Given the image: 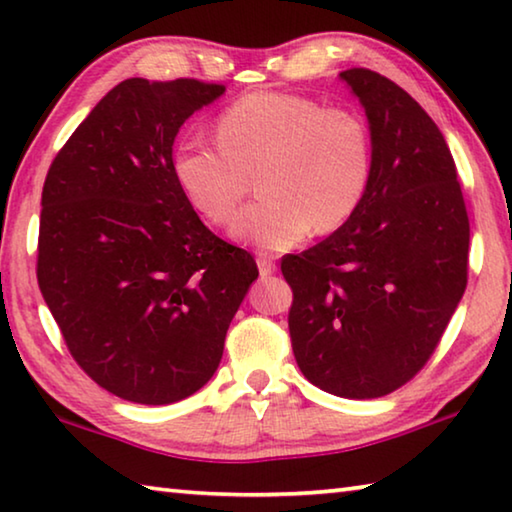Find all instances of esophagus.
<instances>
[{
  "instance_id": "obj_1",
  "label": "esophagus",
  "mask_w": 512,
  "mask_h": 512,
  "mask_svg": "<svg viewBox=\"0 0 512 512\" xmlns=\"http://www.w3.org/2000/svg\"><path fill=\"white\" fill-rule=\"evenodd\" d=\"M257 268H259V275L262 277H268V275H273L275 273V262L271 257H266V255H259L257 257Z\"/></svg>"
}]
</instances>
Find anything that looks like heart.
<instances>
[{"label":"heart","mask_w":512,"mask_h":512,"mask_svg":"<svg viewBox=\"0 0 512 512\" xmlns=\"http://www.w3.org/2000/svg\"><path fill=\"white\" fill-rule=\"evenodd\" d=\"M216 142L187 140L171 171L187 203L212 225H228L250 192L232 235L262 250H287L311 230L343 228L366 196L372 169L368 128L345 108L305 94L253 92L214 121Z\"/></svg>","instance_id":"1"}]
</instances>
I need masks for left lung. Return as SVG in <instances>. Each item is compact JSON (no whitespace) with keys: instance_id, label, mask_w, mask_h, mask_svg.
<instances>
[{"instance_id":"obj_1","label":"left lung","mask_w":512,"mask_h":512,"mask_svg":"<svg viewBox=\"0 0 512 512\" xmlns=\"http://www.w3.org/2000/svg\"><path fill=\"white\" fill-rule=\"evenodd\" d=\"M366 108L372 169L352 219L282 257L296 361L323 391L372 400L413 379L467 287V219L443 133L409 92L366 67L341 72Z\"/></svg>"}]
</instances>
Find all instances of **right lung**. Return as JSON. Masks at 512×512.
Returning a JSON list of instances; mask_svg holds the SVG:
<instances>
[{
	"label": "right lung",
	"instance_id": "obj_1",
	"mask_svg": "<svg viewBox=\"0 0 512 512\" xmlns=\"http://www.w3.org/2000/svg\"><path fill=\"white\" fill-rule=\"evenodd\" d=\"M225 85L126 79L51 162L38 284L67 350L108 393L171 404L219 368L255 259L198 219L173 178V140Z\"/></svg>",
	"mask_w": 512,
	"mask_h": 512
}]
</instances>
